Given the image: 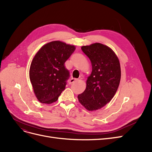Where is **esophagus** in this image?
<instances>
[{
  "instance_id": "esophagus-1",
  "label": "esophagus",
  "mask_w": 152,
  "mask_h": 152,
  "mask_svg": "<svg viewBox=\"0 0 152 152\" xmlns=\"http://www.w3.org/2000/svg\"><path fill=\"white\" fill-rule=\"evenodd\" d=\"M77 80V79H74V78H71V79L69 80V84H72L73 82H75Z\"/></svg>"
}]
</instances>
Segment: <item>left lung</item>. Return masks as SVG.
I'll return each instance as SVG.
<instances>
[{
    "label": "left lung",
    "instance_id": "obj_1",
    "mask_svg": "<svg viewBox=\"0 0 152 152\" xmlns=\"http://www.w3.org/2000/svg\"><path fill=\"white\" fill-rule=\"evenodd\" d=\"M81 49L91 60L92 72L78 99L87 110L94 111L108 103L115 94L121 77L120 62L113 50L102 44L84 45Z\"/></svg>",
    "mask_w": 152,
    "mask_h": 152
}]
</instances>
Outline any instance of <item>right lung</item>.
Instances as JSON below:
<instances>
[{
    "label": "right lung",
    "instance_id": "obj_1",
    "mask_svg": "<svg viewBox=\"0 0 152 152\" xmlns=\"http://www.w3.org/2000/svg\"><path fill=\"white\" fill-rule=\"evenodd\" d=\"M75 50V45L58 40L45 44L35 54L29 75L34 93L40 103L56 102L65 90L70 77L65 63Z\"/></svg>",
    "mask_w": 152,
    "mask_h": 152
}]
</instances>
